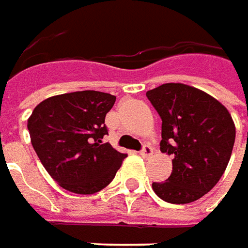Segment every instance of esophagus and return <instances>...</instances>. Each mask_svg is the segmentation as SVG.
Listing matches in <instances>:
<instances>
[{
  "label": "esophagus",
  "instance_id": "34e87169",
  "mask_svg": "<svg viewBox=\"0 0 248 248\" xmlns=\"http://www.w3.org/2000/svg\"><path fill=\"white\" fill-rule=\"evenodd\" d=\"M140 154H141V157H144V158H147V157L153 155V147H152V146H149V144H144V146H143V149L140 150Z\"/></svg>",
  "mask_w": 248,
  "mask_h": 248
}]
</instances>
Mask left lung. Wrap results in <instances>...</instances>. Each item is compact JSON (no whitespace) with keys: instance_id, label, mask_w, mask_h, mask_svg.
I'll return each instance as SVG.
<instances>
[{"instance_id":"obj_1","label":"left lung","mask_w":248,"mask_h":248,"mask_svg":"<svg viewBox=\"0 0 248 248\" xmlns=\"http://www.w3.org/2000/svg\"><path fill=\"white\" fill-rule=\"evenodd\" d=\"M161 118L160 150L172 155V172L153 182L170 203H189L217 184L230 160L236 127L225 107L209 94L180 82L146 93Z\"/></svg>"}]
</instances>
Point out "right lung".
Instances as JSON below:
<instances>
[{"label": "right lung", "instance_id": "1", "mask_svg": "<svg viewBox=\"0 0 248 248\" xmlns=\"http://www.w3.org/2000/svg\"><path fill=\"white\" fill-rule=\"evenodd\" d=\"M116 101L99 91H77L42 101L28 119L37 157L62 188L90 195L104 189L127 154L104 141L105 116Z\"/></svg>", "mask_w": 248, "mask_h": 248}]
</instances>
